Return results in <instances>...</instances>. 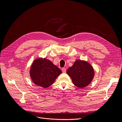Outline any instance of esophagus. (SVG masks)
Listing matches in <instances>:
<instances>
[{"label": "esophagus", "instance_id": "1", "mask_svg": "<svg viewBox=\"0 0 122 122\" xmlns=\"http://www.w3.org/2000/svg\"><path fill=\"white\" fill-rule=\"evenodd\" d=\"M61 71H62V73H65L66 72V69L65 68H62V69H61Z\"/></svg>", "mask_w": 122, "mask_h": 122}]
</instances>
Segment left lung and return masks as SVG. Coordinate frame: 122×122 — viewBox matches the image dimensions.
Masks as SVG:
<instances>
[{"label":"left lung","instance_id":"obj_1","mask_svg":"<svg viewBox=\"0 0 122 122\" xmlns=\"http://www.w3.org/2000/svg\"><path fill=\"white\" fill-rule=\"evenodd\" d=\"M67 73L71 77L73 84L80 88L87 86L94 77L93 67L88 62L81 60H76L67 70Z\"/></svg>","mask_w":122,"mask_h":122}]
</instances>
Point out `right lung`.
<instances>
[{"instance_id":"add662e5","label":"right lung","mask_w":122,"mask_h":122,"mask_svg":"<svg viewBox=\"0 0 122 122\" xmlns=\"http://www.w3.org/2000/svg\"><path fill=\"white\" fill-rule=\"evenodd\" d=\"M61 73L56 66L45 58L36 59L29 71L33 82L44 88L52 85Z\"/></svg>"}]
</instances>
